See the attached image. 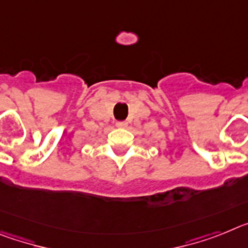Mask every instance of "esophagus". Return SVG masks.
<instances>
[{"mask_svg": "<svg viewBox=\"0 0 248 248\" xmlns=\"http://www.w3.org/2000/svg\"><path fill=\"white\" fill-rule=\"evenodd\" d=\"M116 126L120 127V128H124V127L127 126V122H124V121H118L117 124H116Z\"/></svg>", "mask_w": 248, "mask_h": 248, "instance_id": "esophagus-1", "label": "esophagus"}]
</instances>
